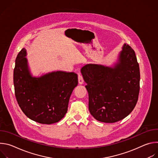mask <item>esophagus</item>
Masks as SVG:
<instances>
[{"mask_svg": "<svg viewBox=\"0 0 158 158\" xmlns=\"http://www.w3.org/2000/svg\"><path fill=\"white\" fill-rule=\"evenodd\" d=\"M78 82L79 84H82L84 83V79H83V77L81 74H78Z\"/></svg>", "mask_w": 158, "mask_h": 158, "instance_id": "1", "label": "esophagus"}]
</instances>
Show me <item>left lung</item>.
<instances>
[{
    "instance_id": "1",
    "label": "left lung",
    "mask_w": 158,
    "mask_h": 158,
    "mask_svg": "<svg viewBox=\"0 0 158 158\" xmlns=\"http://www.w3.org/2000/svg\"><path fill=\"white\" fill-rule=\"evenodd\" d=\"M113 68L87 64L81 73L89 94V110L98 121L113 123L132 111L140 89V71L133 49L124 44Z\"/></svg>"
}]
</instances>
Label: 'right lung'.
Masks as SVG:
<instances>
[{
    "mask_svg": "<svg viewBox=\"0 0 158 158\" xmlns=\"http://www.w3.org/2000/svg\"><path fill=\"white\" fill-rule=\"evenodd\" d=\"M26 51L19 52L14 69V84L17 103L29 119L40 124L59 122L66 114L69 98L78 84L74 73L57 71L32 77L27 69Z\"/></svg>",
    "mask_w": 158,
    "mask_h": 158,
    "instance_id": "add662e5",
    "label": "right lung"
}]
</instances>
